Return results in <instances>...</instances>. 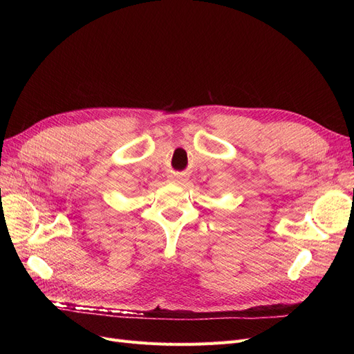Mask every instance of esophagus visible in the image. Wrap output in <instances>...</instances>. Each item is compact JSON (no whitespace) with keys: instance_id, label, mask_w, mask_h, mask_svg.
Returning <instances> with one entry per match:
<instances>
[{"instance_id":"34e87169","label":"esophagus","mask_w":354,"mask_h":354,"mask_svg":"<svg viewBox=\"0 0 354 354\" xmlns=\"http://www.w3.org/2000/svg\"><path fill=\"white\" fill-rule=\"evenodd\" d=\"M171 183L185 186L187 183V177L186 176H173V177H171Z\"/></svg>"}]
</instances>
